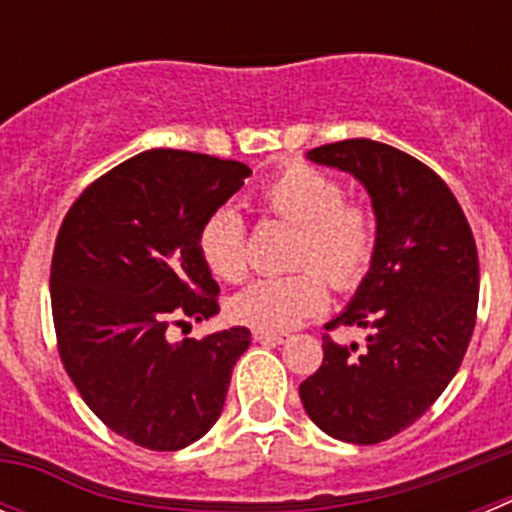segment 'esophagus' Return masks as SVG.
I'll return each instance as SVG.
<instances>
[{
	"label": "esophagus",
	"mask_w": 512,
	"mask_h": 512,
	"mask_svg": "<svg viewBox=\"0 0 512 512\" xmlns=\"http://www.w3.org/2000/svg\"><path fill=\"white\" fill-rule=\"evenodd\" d=\"M253 338H256V341H261V343H287L292 336H289L287 330H261V328H256V330H253Z\"/></svg>",
	"instance_id": "esophagus-1"
}]
</instances>
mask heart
I'll list each match as a JSON object with an SVG mask.
<instances>
[{
  "instance_id": "b5f03b06",
  "label": "heart",
  "mask_w": 512,
  "mask_h": 512,
  "mask_svg": "<svg viewBox=\"0 0 512 512\" xmlns=\"http://www.w3.org/2000/svg\"><path fill=\"white\" fill-rule=\"evenodd\" d=\"M266 212L295 225L292 266L287 277L253 279L230 297L235 323L284 330L315 315L328 302V279L338 292L366 282L379 248V223L369 205L346 200L336 176L310 164H287L261 187ZM197 248L207 269L223 282H241L248 271V228L241 212L223 205L202 220Z\"/></svg>"
}]
</instances>
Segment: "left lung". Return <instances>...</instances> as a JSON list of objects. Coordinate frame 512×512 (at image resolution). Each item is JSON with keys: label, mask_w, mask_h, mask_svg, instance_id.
I'll return each instance as SVG.
<instances>
[{"label": "left lung", "mask_w": 512, "mask_h": 512, "mask_svg": "<svg viewBox=\"0 0 512 512\" xmlns=\"http://www.w3.org/2000/svg\"><path fill=\"white\" fill-rule=\"evenodd\" d=\"M307 158L369 189L379 248L354 302L325 325L300 400L320 431L372 446L413 425L459 372L477 323V243L449 184L410 153L351 138ZM336 327H364L365 348L338 347Z\"/></svg>", "instance_id": "8db88e82"}]
</instances>
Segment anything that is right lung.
Segmentation results:
<instances>
[{
    "mask_svg": "<svg viewBox=\"0 0 512 512\" xmlns=\"http://www.w3.org/2000/svg\"><path fill=\"white\" fill-rule=\"evenodd\" d=\"M248 174L241 161L153 148L94 179L58 228L51 310L61 364L89 410L143 449L205 436L251 343L248 328L166 338L171 325L220 310L197 233Z\"/></svg>",
    "mask_w": 512,
    "mask_h": 512,
    "instance_id": "1",
    "label": "right lung"
}]
</instances>
